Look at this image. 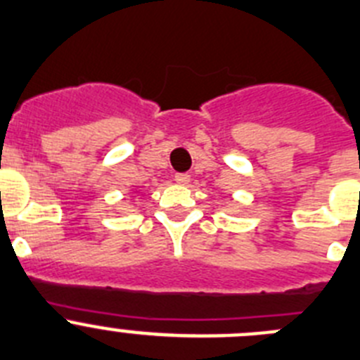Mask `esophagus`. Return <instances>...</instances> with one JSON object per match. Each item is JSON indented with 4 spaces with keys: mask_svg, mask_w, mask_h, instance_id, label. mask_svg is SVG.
I'll return each instance as SVG.
<instances>
[{
    "mask_svg": "<svg viewBox=\"0 0 360 360\" xmlns=\"http://www.w3.org/2000/svg\"><path fill=\"white\" fill-rule=\"evenodd\" d=\"M176 183L188 184L190 183V174H176Z\"/></svg>",
    "mask_w": 360,
    "mask_h": 360,
    "instance_id": "34e87169",
    "label": "esophagus"
}]
</instances>
